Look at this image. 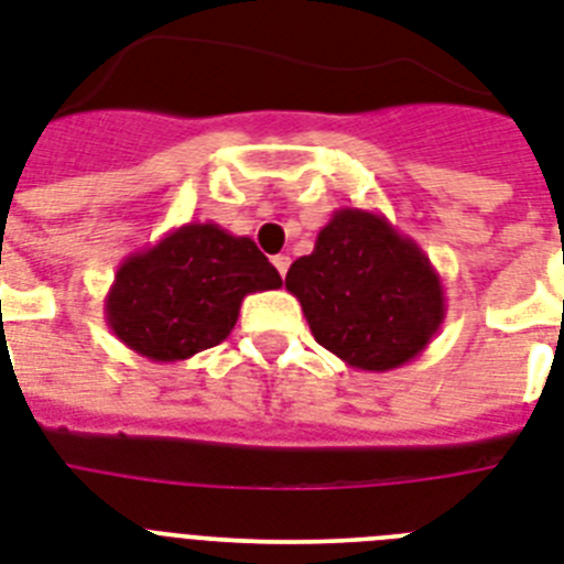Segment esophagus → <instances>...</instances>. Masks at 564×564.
Here are the masks:
<instances>
[{
  "label": "esophagus",
  "instance_id": "34e87169",
  "mask_svg": "<svg viewBox=\"0 0 564 564\" xmlns=\"http://www.w3.org/2000/svg\"><path fill=\"white\" fill-rule=\"evenodd\" d=\"M272 263H274V269H278V272H281V278L283 274H286V269H290V254H278V258H272Z\"/></svg>",
  "mask_w": 564,
  "mask_h": 564
}]
</instances>
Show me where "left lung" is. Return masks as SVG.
<instances>
[{"instance_id": "left-lung-1", "label": "left lung", "mask_w": 564, "mask_h": 564, "mask_svg": "<svg viewBox=\"0 0 564 564\" xmlns=\"http://www.w3.org/2000/svg\"><path fill=\"white\" fill-rule=\"evenodd\" d=\"M315 341L359 370L400 368L446 322L432 260L377 210L338 208L286 272Z\"/></svg>"}]
</instances>
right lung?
Instances as JSON below:
<instances>
[{
	"label": "right lung",
	"mask_w": 564,
	"mask_h": 564,
	"mask_svg": "<svg viewBox=\"0 0 564 564\" xmlns=\"http://www.w3.org/2000/svg\"><path fill=\"white\" fill-rule=\"evenodd\" d=\"M281 286L254 246L217 223H185L123 260L104 297L118 341L150 361H185L226 341L242 297Z\"/></svg>",
	"instance_id": "right-lung-1"
}]
</instances>
